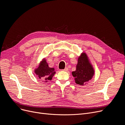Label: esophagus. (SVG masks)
Returning <instances> with one entry per match:
<instances>
[{
  "label": "esophagus",
  "instance_id": "obj_1",
  "mask_svg": "<svg viewBox=\"0 0 125 125\" xmlns=\"http://www.w3.org/2000/svg\"><path fill=\"white\" fill-rule=\"evenodd\" d=\"M68 68L67 67H66V68H65V69H64V70H62V71H65V72H67V71H68Z\"/></svg>",
  "mask_w": 125,
  "mask_h": 125
}]
</instances>
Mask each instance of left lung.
<instances>
[{
  "mask_svg": "<svg viewBox=\"0 0 125 125\" xmlns=\"http://www.w3.org/2000/svg\"><path fill=\"white\" fill-rule=\"evenodd\" d=\"M94 75V70L89 61L86 54L84 52L82 53L78 58L76 71L72 72V75L75 77L76 83L83 85L92 79Z\"/></svg>",
  "mask_w": 125,
  "mask_h": 125,
  "instance_id": "8db88e82",
  "label": "left lung"
}]
</instances>
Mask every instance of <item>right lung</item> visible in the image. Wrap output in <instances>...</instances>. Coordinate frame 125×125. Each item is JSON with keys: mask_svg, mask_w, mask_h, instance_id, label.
<instances>
[{"mask_svg": "<svg viewBox=\"0 0 125 125\" xmlns=\"http://www.w3.org/2000/svg\"><path fill=\"white\" fill-rule=\"evenodd\" d=\"M36 75L40 79L47 82L48 80H51L55 73L54 68H50L48 64L44 59L40 63L39 67L34 71Z\"/></svg>", "mask_w": 125, "mask_h": 125, "instance_id": "1", "label": "right lung"}]
</instances>
